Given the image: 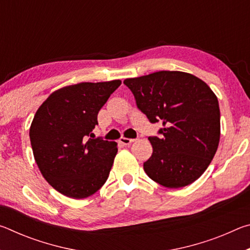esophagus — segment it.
I'll return each mask as SVG.
<instances>
[{
  "instance_id": "1",
  "label": "esophagus",
  "mask_w": 250,
  "mask_h": 250,
  "mask_svg": "<svg viewBox=\"0 0 250 250\" xmlns=\"http://www.w3.org/2000/svg\"><path fill=\"white\" fill-rule=\"evenodd\" d=\"M119 141L124 146H129V145H131V143L135 141V139H129V138H124V137H122V138H120Z\"/></svg>"
}]
</instances>
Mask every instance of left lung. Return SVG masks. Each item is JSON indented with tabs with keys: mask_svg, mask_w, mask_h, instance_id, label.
Returning a JSON list of instances; mask_svg holds the SVG:
<instances>
[{
	"mask_svg": "<svg viewBox=\"0 0 250 250\" xmlns=\"http://www.w3.org/2000/svg\"><path fill=\"white\" fill-rule=\"evenodd\" d=\"M124 83L151 124L162 121L164 125L160 138L149 137L153 152L143 163L147 176L168 188L196 181L218 147L217 97L202 79L183 71H156Z\"/></svg>",
	"mask_w": 250,
	"mask_h": 250,
	"instance_id": "obj_1",
	"label": "left lung"
}]
</instances>
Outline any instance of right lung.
Listing matches in <instances>:
<instances>
[{
    "label": "right lung",
    "mask_w": 250,
    "mask_h": 250,
    "mask_svg": "<svg viewBox=\"0 0 250 250\" xmlns=\"http://www.w3.org/2000/svg\"><path fill=\"white\" fill-rule=\"evenodd\" d=\"M120 80L80 83L54 91L37 110L29 129L42 175L62 195L95 194L107 181L117 143L95 138L97 116Z\"/></svg>",
    "instance_id": "1"
}]
</instances>
